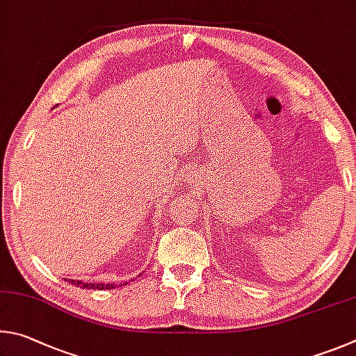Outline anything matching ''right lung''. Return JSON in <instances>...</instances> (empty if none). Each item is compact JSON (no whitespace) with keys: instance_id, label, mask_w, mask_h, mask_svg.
<instances>
[{"instance_id":"right-lung-1","label":"right lung","mask_w":356,"mask_h":356,"mask_svg":"<svg viewBox=\"0 0 356 356\" xmlns=\"http://www.w3.org/2000/svg\"><path fill=\"white\" fill-rule=\"evenodd\" d=\"M70 283L78 286V288H83V289H98V291H103V289H112L114 288V284H109V283H84L81 282V280H70ZM127 284V283H124Z\"/></svg>"}]
</instances>
